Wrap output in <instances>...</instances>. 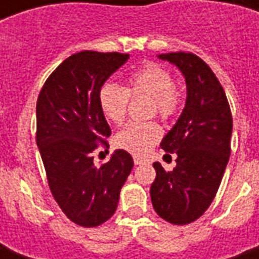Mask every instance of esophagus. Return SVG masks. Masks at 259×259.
Returning a JSON list of instances; mask_svg holds the SVG:
<instances>
[{"label":"esophagus","instance_id":"obj_1","mask_svg":"<svg viewBox=\"0 0 259 259\" xmlns=\"http://www.w3.org/2000/svg\"><path fill=\"white\" fill-rule=\"evenodd\" d=\"M134 163L137 165L143 164V163H145V158H143V157H140V155H134Z\"/></svg>","mask_w":259,"mask_h":259}]
</instances>
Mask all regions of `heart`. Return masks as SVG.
Masks as SVG:
<instances>
[{
	"mask_svg": "<svg viewBox=\"0 0 259 259\" xmlns=\"http://www.w3.org/2000/svg\"><path fill=\"white\" fill-rule=\"evenodd\" d=\"M148 96L151 104L148 115L163 121L171 119L180 111L183 94L173 82L168 69L155 62H147L128 76V85L106 83L99 92V105L104 115L115 125L125 121L130 98ZM161 128L155 121L131 122L115 137V145L135 155H143L160 140Z\"/></svg>",
	"mask_w": 259,
	"mask_h": 259,
	"instance_id": "heart-1",
	"label": "heart"
}]
</instances>
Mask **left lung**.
Listing matches in <instances>:
<instances>
[{
  "mask_svg": "<svg viewBox=\"0 0 259 259\" xmlns=\"http://www.w3.org/2000/svg\"><path fill=\"white\" fill-rule=\"evenodd\" d=\"M176 65L186 79L187 99L179 121L160 147L176 153V167L165 171L154 163L151 202L160 218L187 225L207 210L222 182L231 155L232 114L228 98L212 69L193 53L158 56Z\"/></svg>",
  "mask_w": 259,
  "mask_h": 259,
  "instance_id": "8db88e82",
  "label": "left lung"
}]
</instances>
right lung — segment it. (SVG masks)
<instances>
[{
	"mask_svg": "<svg viewBox=\"0 0 259 259\" xmlns=\"http://www.w3.org/2000/svg\"><path fill=\"white\" fill-rule=\"evenodd\" d=\"M128 57L94 50L72 55L47 77L37 99L35 141L50 192L63 213L85 228L99 226L115 213L134 165L125 150L101 165L92 157L98 147H108L111 135L99 105L101 88Z\"/></svg>",
	"mask_w": 259,
	"mask_h": 259,
	"instance_id": "right-lung-1",
	"label": "right lung"
}]
</instances>
